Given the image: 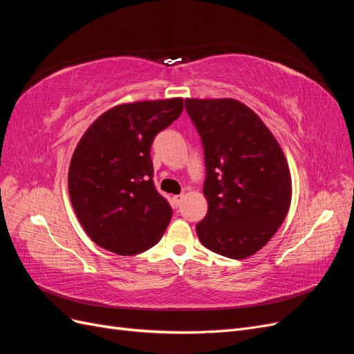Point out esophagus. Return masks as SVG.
<instances>
[{
  "label": "esophagus",
  "instance_id": "obj_1",
  "mask_svg": "<svg viewBox=\"0 0 354 354\" xmlns=\"http://www.w3.org/2000/svg\"><path fill=\"white\" fill-rule=\"evenodd\" d=\"M183 195H176V196H173V199H171V201H173V205L174 207H178L180 205V203H181V201H183Z\"/></svg>",
  "mask_w": 354,
  "mask_h": 354
}]
</instances>
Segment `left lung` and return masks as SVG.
<instances>
[{
	"mask_svg": "<svg viewBox=\"0 0 354 354\" xmlns=\"http://www.w3.org/2000/svg\"><path fill=\"white\" fill-rule=\"evenodd\" d=\"M205 152L208 202L196 224L202 245L243 260L269 242L291 205V173L282 147L248 106L234 99H186Z\"/></svg>",
	"mask_w": 354,
	"mask_h": 354,
	"instance_id": "left-lung-1",
	"label": "left lung"
}]
</instances>
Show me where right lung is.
I'll list each match as a JSON object with an SVG mask.
<instances>
[{
    "instance_id": "add662e5",
    "label": "right lung",
    "mask_w": 354,
    "mask_h": 354,
    "mask_svg": "<svg viewBox=\"0 0 354 354\" xmlns=\"http://www.w3.org/2000/svg\"><path fill=\"white\" fill-rule=\"evenodd\" d=\"M181 112V97L118 104L102 113L75 147L71 202L85 233L102 248L134 255L162 238L173 209L153 186L151 146Z\"/></svg>"
}]
</instances>
